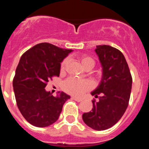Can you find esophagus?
I'll use <instances>...</instances> for the list:
<instances>
[{"label": "esophagus", "instance_id": "34e87169", "mask_svg": "<svg viewBox=\"0 0 149 149\" xmlns=\"http://www.w3.org/2000/svg\"><path fill=\"white\" fill-rule=\"evenodd\" d=\"M72 99L74 100V101H77V102H80V101H81L83 100L82 98H77V97H72Z\"/></svg>", "mask_w": 149, "mask_h": 149}]
</instances>
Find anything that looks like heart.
<instances>
[{"mask_svg":"<svg viewBox=\"0 0 149 149\" xmlns=\"http://www.w3.org/2000/svg\"><path fill=\"white\" fill-rule=\"evenodd\" d=\"M79 61L86 70H91L94 68L95 65V61L93 57L89 56H82L79 58ZM68 60H63L60 66V72L63 73L66 69ZM93 83L89 80H78V79L70 77L65 80L62 84L63 89L65 93L74 95H81L85 92L93 88Z\"/></svg>","mask_w":149,"mask_h":149,"instance_id":"b5f03b06","label":"heart"}]
</instances>
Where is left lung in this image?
<instances>
[{"mask_svg":"<svg viewBox=\"0 0 149 149\" xmlns=\"http://www.w3.org/2000/svg\"><path fill=\"white\" fill-rule=\"evenodd\" d=\"M95 53L101 62L103 74L99 86L91 94L92 111L83 114L86 125L96 131L110 128L125 113L131 95L132 77L125 58L119 50L110 45H97Z\"/></svg>","mask_w":149,"mask_h":149,"instance_id":"8db88e82","label":"left lung"}]
</instances>
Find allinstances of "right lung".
<instances>
[{"label": "right lung", "instance_id": "1", "mask_svg": "<svg viewBox=\"0 0 149 149\" xmlns=\"http://www.w3.org/2000/svg\"><path fill=\"white\" fill-rule=\"evenodd\" d=\"M72 51L43 42L21 57L13 78V90L21 113L33 126L44 127L54 123L64 103L70 98L63 92L54 97L45 88L54 76H60V63Z\"/></svg>", "mask_w": 149, "mask_h": 149}]
</instances>
